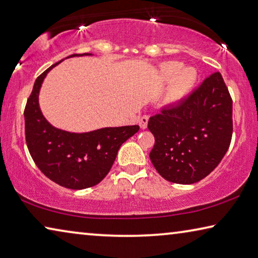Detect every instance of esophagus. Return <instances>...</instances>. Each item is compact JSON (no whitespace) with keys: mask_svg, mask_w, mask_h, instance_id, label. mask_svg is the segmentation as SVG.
<instances>
[{"mask_svg":"<svg viewBox=\"0 0 258 258\" xmlns=\"http://www.w3.org/2000/svg\"><path fill=\"white\" fill-rule=\"evenodd\" d=\"M148 119H149V117L148 116H142L141 118H140V120H139V125H140V127L141 128H146L147 127V124H148Z\"/></svg>","mask_w":258,"mask_h":258,"instance_id":"esophagus-1","label":"esophagus"}]
</instances>
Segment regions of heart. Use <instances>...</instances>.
Listing matches in <instances>:
<instances>
[{"label": "heart", "mask_w": 258, "mask_h": 258, "mask_svg": "<svg viewBox=\"0 0 258 258\" xmlns=\"http://www.w3.org/2000/svg\"><path fill=\"white\" fill-rule=\"evenodd\" d=\"M198 74L194 67H182L178 61H167L160 67V79L169 84L166 98L170 103H177L185 97L195 87Z\"/></svg>", "instance_id": "1"}]
</instances>
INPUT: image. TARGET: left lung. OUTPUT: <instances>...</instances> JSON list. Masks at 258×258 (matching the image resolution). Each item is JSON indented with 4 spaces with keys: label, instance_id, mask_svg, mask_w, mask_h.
<instances>
[{
    "label": "left lung",
    "instance_id": "left-lung-1",
    "mask_svg": "<svg viewBox=\"0 0 258 258\" xmlns=\"http://www.w3.org/2000/svg\"><path fill=\"white\" fill-rule=\"evenodd\" d=\"M233 101L219 72L178 104L149 118L155 138L149 157L169 182L192 184L212 172L227 153L233 134Z\"/></svg>",
    "mask_w": 258,
    "mask_h": 258
}]
</instances>
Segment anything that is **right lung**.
<instances>
[{
	"mask_svg": "<svg viewBox=\"0 0 258 258\" xmlns=\"http://www.w3.org/2000/svg\"><path fill=\"white\" fill-rule=\"evenodd\" d=\"M91 55L90 53L69 56ZM56 62L38 76L24 110L25 140L39 170L53 182L73 190L94 186L109 174L117 153L139 126L105 127L88 133L57 130L44 118L38 95L45 76Z\"/></svg>",
	"mask_w": 258,
	"mask_h": 258,
	"instance_id": "right-lung-1",
	"label": "right lung"
}]
</instances>
